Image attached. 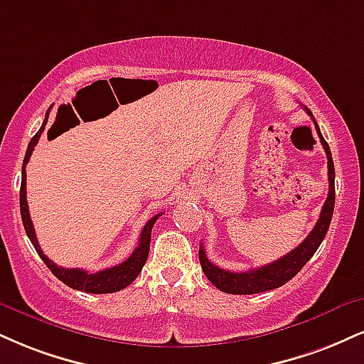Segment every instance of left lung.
Masks as SVG:
<instances>
[{
	"instance_id": "left-lung-1",
	"label": "left lung",
	"mask_w": 364,
	"mask_h": 364,
	"mask_svg": "<svg viewBox=\"0 0 364 364\" xmlns=\"http://www.w3.org/2000/svg\"><path fill=\"white\" fill-rule=\"evenodd\" d=\"M307 110V108H305ZM307 113L312 117L310 110ZM315 130H317L318 139H321L322 147L326 149L327 156V168H329V195H327L326 203H323L321 217H318L317 224L312 229V232L305 237L301 244H299L291 252L284 254L283 257H279L274 262H269V264L261 266V268L242 271V273H235V271H227L218 268V266L213 264L212 261H208L207 254H205L203 246L200 247V264L201 269H203L205 277L210 279V283L215 284L218 290L232 293V295H252V293H262L268 290H274V288L282 287L287 282L295 277L299 271L307 264L310 257L314 256L315 251H317L318 246L322 244L323 237H326L327 230H329L332 213H334V201H336V171H334V161H332V154L329 144L326 142V139L322 137L321 129H318L317 122L312 117Z\"/></svg>"
}]
</instances>
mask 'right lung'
I'll use <instances>...</instances> for the list:
<instances>
[{
  "label": "right lung",
  "mask_w": 364,
  "mask_h": 364,
  "mask_svg": "<svg viewBox=\"0 0 364 364\" xmlns=\"http://www.w3.org/2000/svg\"><path fill=\"white\" fill-rule=\"evenodd\" d=\"M47 118H49V112L46 113V120H43V124L41 129H38V132L33 135L32 140H30L27 152H25L23 168H21L20 213H21V222H23L25 232H27L28 239L32 240L35 251L38 252V256H41L42 261L47 264V268L54 273L55 278H59L64 284L71 287L73 290H80V291H86V293H113V291L124 290V288L129 287V284L139 277V273L142 271L144 264H146L147 256H149V246H151L152 227H154L156 220L163 215V213H157V215L149 218L147 224L144 225L142 232H140V239H139L137 247H135V251L130 254V256L127 257L124 262H120L118 266L98 271V273H87L86 269L60 268V266H57L55 262H52L49 257L42 252L41 246H38V240H37V235H35L33 224H32V220H30V212H28V203H27V171H25V166H27L30 156H32L33 147L37 146L38 139H41L43 129H46Z\"/></svg>",
  "instance_id": "1"
}]
</instances>
